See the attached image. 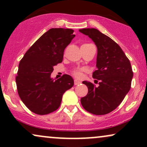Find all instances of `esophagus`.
Returning a JSON list of instances; mask_svg holds the SVG:
<instances>
[{"instance_id": "esophagus-1", "label": "esophagus", "mask_w": 147, "mask_h": 147, "mask_svg": "<svg viewBox=\"0 0 147 147\" xmlns=\"http://www.w3.org/2000/svg\"><path fill=\"white\" fill-rule=\"evenodd\" d=\"M74 84H75V85H79V84H81V82H79L77 79H75L74 80Z\"/></svg>"}]
</instances>
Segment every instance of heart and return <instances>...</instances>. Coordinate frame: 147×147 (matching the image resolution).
I'll use <instances>...</instances> for the list:
<instances>
[{"label": "heart", "instance_id": "1", "mask_svg": "<svg viewBox=\"0 0 147 147\" xmlns=\"http://www.w3.org/2000/svg\"><path fill=\"white\" fill-rule=\"evenodd\" d=\"M84 71H86V69L84 68H76L72 71V74L77 78H81L82 77V73Z\"/></svg>", "mask_w": 147, "mask_h": 147}]
</instances>
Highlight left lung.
<instances>
[{"label":"left lung","instance_id":"left-lung-1","mask_svg":"<svg viewBox=\"0 0 147 147\" xmlns=\"http://www.w3.org/2000/svg\"><path fill=\"white\" fill-rule=\"evenodd\" d=\"M79 32L90 37L97 46V70L92 77L99 80L98 86L91 82H82L88 92L81 99V103L90 113L108 114L121 104L131 88L133 76L131 63L119 45L98 30L85 28Z\"/></svg>","mask_w":147,"mask_h":147}]
</instances>
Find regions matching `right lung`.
Listing matches in <instances>:
<instances>
[{
  "label": "right lung",
  "instance_id": "right-lung-1",
  "mask_svg": "<svg viewBox=\"0 0 147 147\" xmlns=\"http://www.w3.org/2000/svg\"><path fill=\"white\" fill-rule=\"evenodd\" d=\"M74 30L52 28L43 34L20 61L16 77L18 95L32 112L47 115L60 106L62 96L74 85L71 76L56 80L53 67L63 61L65 48L75 36Z\"/></svg>",
  "mask_w": 147,
  "mask_h": 147
}]
</instances>
